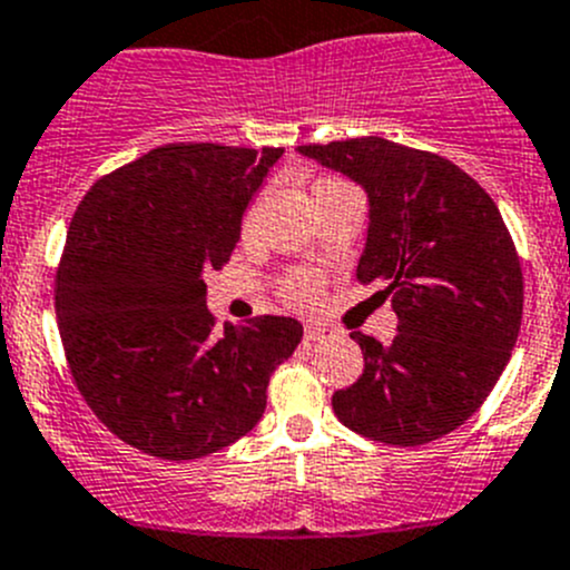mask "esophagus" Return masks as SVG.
<instances>
[{"mask_svg": "<svg viewBox=\"0 0 570 570\" xmlns=\"http://www.w3.org/2000/svg\"><path fill=\"white\" fill-rule=\"evenodd\" d=\"M325 336H327V327H322V325H307L305 327L307 342H322Z\"/></svg>", "mask_w": 570, "mask_h": 570, "instance_id": "1", "label": "esophagus"}]
</instances>
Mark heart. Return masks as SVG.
<instances>
[{
    "mask_svg": "<svg viewBox=\"0 0 570 570\" xmlns=\"http://www.w3.org/2000/svg\"><path fill=\"white\" fill-rule=\"evenodd\" d=\"M327 180H331V177H327ZM320 183H325V180H320ZM257 214H259V197L250 203L248 208H245L243 234H248L250 228L257 226ZM276 288H279V296L288 302V305L313 307L322 296V276L316 274V271L294 268V271H288V274L279 276V285H276Z\"/></svg>",
    "mask_w": 570,
    "mask_h": 570,
    "instance_id": "1",
    "label": "heart"
}]
</instances>
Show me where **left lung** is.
<instances>
[{
  "label": "left lung",
  "instance_id": "obj_1",
  "mask_svg": "<svg viewBox=\"0 0 570 570\" xmlns=\"http://www.w3.org/2000/svg\"><path fill=\"white\" fill-rule=\"evenodd\" d=\"M299 153L358 180L370 197L362 285L384 282L399 333L364 353L356 384L333 393L347 430L421 446L489 399L523 320V268L498 206L474 177L435 153L384 138L305 144Z\"/></svg>",
  "mask_w": 570,
  "mask_h": 570
}]
</instances>
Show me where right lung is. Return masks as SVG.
Wrapping results in <instances>:
<instances>
[{
    "instance_id": "right-lung-1",
    "label": "right lung",
    "mask_w": 570,
    "mask_h": 570,
    "mask_svg": "<svg viewBox=\"0 0 570 570\" xmlns=\"http://www.w3.org/2000/svg\"><path fill=\"white\" fill-rule=\"evenodd\" d=\"M282 146L166 144L78 203L56 268L67 367L98 421L160 461H195L257 426L274 370L302 342L291 316L223 327L206 271L239 239Z\"/></svg>"
}]
</instances>
